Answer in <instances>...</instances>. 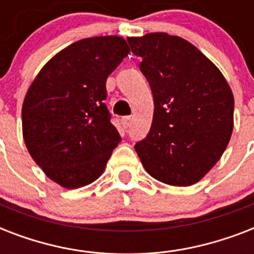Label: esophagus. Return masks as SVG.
<instances>
[{"instance_id":"1","label":"esophagus","mask_w":254,"mask_h":254,"mask_svg":"<svg viewBox=\"0 0 254 254\" xmlns=\"http://www.w3.org/2000/svg\"><path fill=\"white\" fill-rule=\"evenodd\" d=\"M121 123H123V127H125V129H127V127H130L131 119H130V117H129V116H127V117H123V120H121Z\"/></svg>"}]
</instances>
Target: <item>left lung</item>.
Here are the masks:
<instances>
[{
	"label": "left lung",
	"mask_w": 254,
	"mask_h": 254,
	"mask_svg": "<svg viewBox=\"0 0 254 254\" xmlns=\"http://www.w3.org/2000/svg\"><path fill=\"white\" fill-rule=\"evenodd\" d=\"M142 58L154 115L150 130L134 145L157 181L191 186L220 159L233 130L235 100L216 65L190 42L166 33L127 38Z\"/></svg>",
	"instance_id": "obj_1"
}]
</instances>
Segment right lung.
<instances>
[{"mask_svg":"<svg viewBox=\"0 0 254 254\" xmlns=\"http://www.w3.org/2000/svg\"><path fill=\"white\" fill-rule=\"evenodd\" d=\"M129 53L121 37L85 38L50 59L30 85L23 139L35 163L62 187L96 181L121 141L105 104V83Z\"/></svg>","mask_w":254,"mask_h":254,"instance_id":"1","label":"right lung"}]
</instances>
